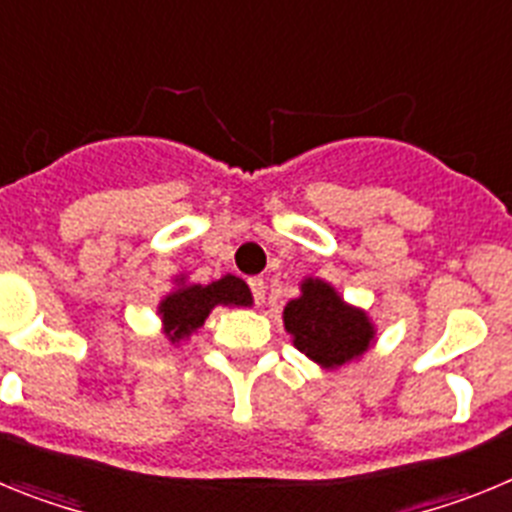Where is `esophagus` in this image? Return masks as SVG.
<instances>
[{
  "mask_svg": "<svg viewBox=\"0 0 512 512\" xmlns=\"http://www.w3.org/2000/svg\"><path fill=\"white\" fill-rule=\"evenodd\" d=\"M248 287H251L256 305H264V300H266V282H264V279L251 277V279H248Z\"/></svg>",
  "mask_w": 512,
  "mask_h": 512,
  "instance_id": "1",
  "label": "esophagus"
}]
</instances>
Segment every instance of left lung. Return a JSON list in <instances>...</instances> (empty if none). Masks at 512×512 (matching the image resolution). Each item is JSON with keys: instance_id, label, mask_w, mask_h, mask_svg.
Here are the masks:
<instances>
[{"instance_id": "left-lung-1", "label": "left lung", "mask_w": 512, "mask_h": 512, "mask_svg": "<svg viewBox=\"0 0 512 512\" xmlns=\"http://www.w3.org/2000/svg\"><path fill=\"white\" fill-rule=\"evenodd\" d=\"M282 318L297 351L323 369L361 359L377 336L369 315L348 305L333 284L318 277L302 279L300 297L287 302Z\"/></svg>"}]
</instances>
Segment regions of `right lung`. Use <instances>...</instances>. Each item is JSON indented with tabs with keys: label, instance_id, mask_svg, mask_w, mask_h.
Returning <instances> with one entry per match:
<instances>
[{
	"label": "right lung",
	"instance_id": "obj_1",
	"mask_svg": "<svg viewBox=\"0 0 512 512\" xmlns=\"http://www.w3.org/2000/svg\"><path fill=\"white\" fill-rule=\"evenodd\" d=\"M176 287L171 289L164 300L158 302V318L161 330L171 346H179L194 336L205 325L210 312L217 305L225 307H251L253 297L248 284L241 277L225 274L210 284H192L187 277H176Z\"/></svg>",
	"mask_w": 512,
	"mask_h": 512
}]
</instances>
